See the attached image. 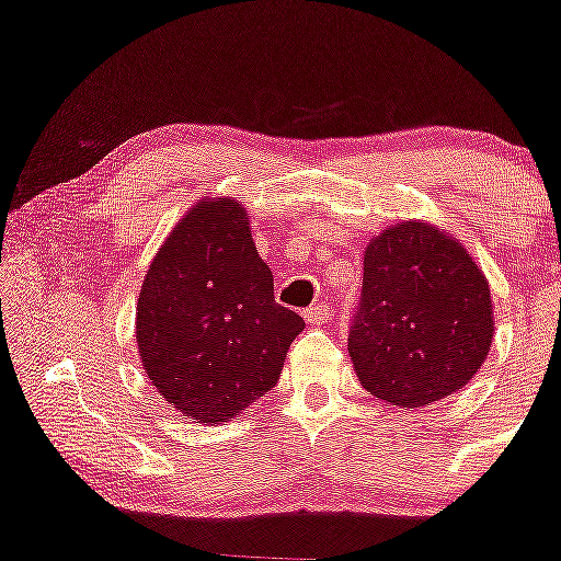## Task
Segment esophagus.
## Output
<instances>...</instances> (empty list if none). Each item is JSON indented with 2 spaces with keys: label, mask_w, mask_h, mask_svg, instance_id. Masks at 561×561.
Segmentation results:
<instances>
[{
  "label": "esophagus",
  "mask_w": 561,
  "mask_h": 561,
  "mask_svg": "<svg viewBox=\"0 0 561 561\" xmlns=\"http://www.w3.org/2000/svg\"><path fill=\"white\" fill-rule=\"evenodd\" d=\"M302 319H306L310 327H323V323L332 319V313H329L327 306H321L319 302V306H310L302 310Z\"/></svg>",
  "instance_id": "esophagus-1"
}]
</instances>
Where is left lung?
Listing matches in <instances>:
<instances>
[{
	"label": "left lung",
	"mask_w": 561,
	"mask_h": 561,
	"mask_svg": "<svg viewBox=\"0 0 561 561\" xmlns=\"http://www.w3.org/2000/svg\"><path fill=\"white\" fill-rule=\"evenodd\" d=\"M491 336L489 282L462 242L402 221L366 248L347 350L370 394L400 408L444 400L473 379Z\"/></svg>",
	"instance_id": "1"
}]
</instances>
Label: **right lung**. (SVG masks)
Returning a JSON list of instances; mask_svg holds the SVG:
<instances>
[{"mask_svg": "<svg viewBox=\"0 0 561 561\" xmlns=\"http://www.w3.org/2000/svg\"><path fill=\"white\" fill-rule=\"evenodd\" d=\"M306 329L274 300L245 208L201 201L159 248L138 295L135 336L164 400L198 423H225L279 381Z\"/></svg>", "mask_w": 561, "mask_h": 561, "instance_id": "obj_1", "label": "right lung"}]
</instances>
